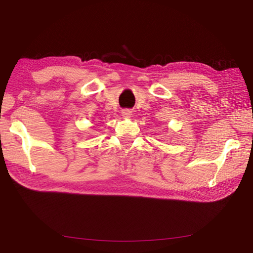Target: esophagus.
<instances>
[{"label": "esophagus", "instance_id": "34e87169", "mask_svg": "<svg viewBox=\"0 0 253 253\" xmlns=\"http://www.w3.org/2000/svg\"><path fill=\"white\" fill-rule=\"evenodd\" d=\"M122 115L125 118H130L131 117V115H132V111L130 110V109H124L123 111H122Z\"/></svg>", "mask_w": 253, "mask_h": 253}]
</instances>
